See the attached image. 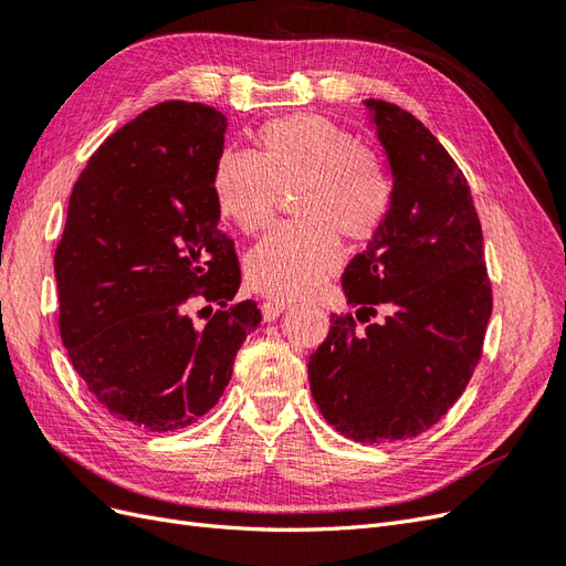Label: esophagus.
I'll return each instance as SVG.
<instances>
[{"label": "esophagus", "instance_id": "34e87169", "mask_svg": "<svg viewBox=\"0 0 566 566\" xmlns=\"http://www.w3.org/2000/svg\"><path fill=\"white\" fill-rule=\"evenodd\" d=\"M285 310H287V304H285V302H281V300H264V302H262V314H264V321L279 318Z\"/></svg>", "mask_w": 566, "mask_h": 566}]
</instances>
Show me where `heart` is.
Masks as SVG:
<instances>
[{"label": "heart", "mask_w": 566, "mask_h": 566, "mask_svg": "<svg viewBox=\"0 0 566 566\" xmlns=\"http://www.w3.org/2000/svg\"><path fill=\"white\" fill-rule=\"evenodd\" d=\"M212 188L219 212L245 233L266 229L281 193L295 191L297 224L271 231L245 262L250 283L276 300L312 295L339 266L337 241H370L394 200L387 163L316 113L271 119L256 134L254 156L221 153Z\"/></svg>", "instance_id": "1"}]
</instances>
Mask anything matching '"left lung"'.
<instances>
[{
  "instance_id": "1",
  "label": "left lung",
  "mask_w": 566,
  "mask_h": 566,
  "mask_svg": "<svg viewBox=\"0 0 566 566\" xmlns=\"http://www.w3.org/2000/svg\"><path fill=\"white\" fill-rule=\"evenodd\" d=\"M366 108L394 200L342 273L358 312L331 316L310 356V387L337 432L385 443L427 432L460 399L482 358L493 295L465 175L416 115L380 98H366Z\"/></svg>"
}]
</instances>
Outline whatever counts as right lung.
<instances>
[{
  "label": "right lung",
  "instance_id": "1",
  "mask_svg": "<svg viewBox=\"0 0 566 566\" xmlns=\"http://www.w3.org/2000/svg\"><path fill=\"white\" fill-rule=\"evenodd\" d=\"M227 125L196 101L153 106L94 150L67 202L54 254L63 347L96 403L146 432L208 413L262 321L233 300L241 266L219 229Z\"/></svg>",
  "mask_w": 566,
  "mask_h": 566
}]
</instances>
